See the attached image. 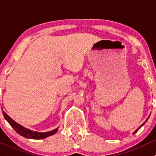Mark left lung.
Listing matches in <instances>:
<instances>
[{"label":"left lung","mask_w":156,"mask_h":156,"mask_svg":"<svg viewBox=\"0 0 156 156\" xmlns=\"http://www.w3.org/2000/svg\"><path fill=\"white\" fill-rule=\"evenodd\" d=\"M149 119V118H147V119ZM147 120H146V122H147ZM145 122H144V123H143V124H142V125H141V126H140V127H139V128H137V130H136V131H134V133H133V134H134V133H135V132H137V131H138V130H139V129H140V128H141V127H142L143 126H144V124H145Z\"/></svg>","instance_id":"1"}]
</instances>
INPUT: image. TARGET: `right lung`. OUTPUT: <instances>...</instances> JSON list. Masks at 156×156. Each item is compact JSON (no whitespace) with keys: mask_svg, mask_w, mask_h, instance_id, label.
<instances>
[{"mask_svg":"<svg viewBox=\"0 0 156 156\" xmlns=\"http://www.w3.org/2000/svg\"><path fill=\"white\" fill-rule=\"evenodd\" d=\"M3 114H4V116L5 118V119L8 122L9 125L12 126V128H13V129L18 133L19 134H20L21 136H23V137L26 138H29V139H34V140H41L44 139V138L49 137V136L53 135L54 134H55L58 131V128L52 130L51 131H48V132H37V131H33L31 130L28 129L26 128H24L23 126H20L17 122H16L14 120H12L9 115L6 114L5 112L2 111Z\"/></svg>","mask_w":156,"mask_h":156,"instance_id":"add662e5","label":"right lung"}]
</instances>
